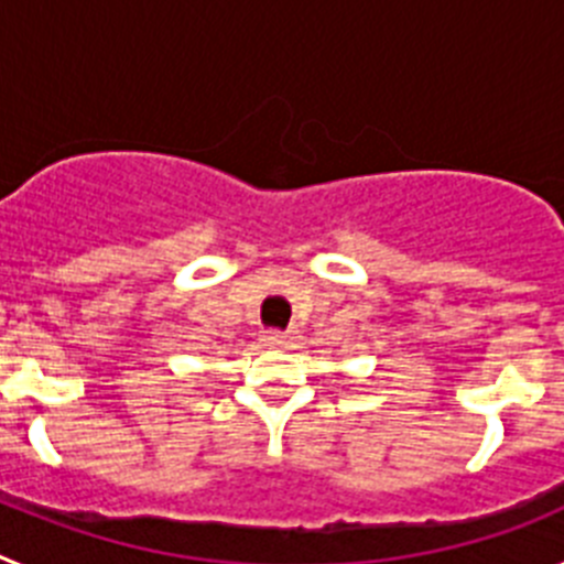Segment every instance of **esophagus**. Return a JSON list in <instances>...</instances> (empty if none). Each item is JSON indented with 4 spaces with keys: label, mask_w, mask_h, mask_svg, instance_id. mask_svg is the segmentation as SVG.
I'll return each mask as SVG.
<instances>
[{
    "label": "esophagus",
    "mask_w": 564,
    "mask_h": 564,
    "mask_svg": "<svg viewBox=\"0 0 564 564\" xmlns=\"http://www.w3.org/2000/svg\"><path fill=\"white\" fill-rule=\"evenodd\" d=\"M262 341H265L268 347H285V344H288V333H282V330H265V336H262Z\"/></svg>",
    "instance_id": "esophagus-1"
}]
</instances>
